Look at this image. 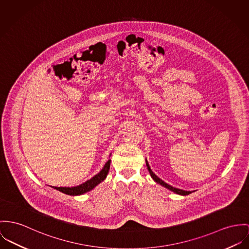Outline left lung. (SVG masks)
<instances>
[{"mask_svg": "<svg viewBox=\"0 0 249 249\" xmlns=\"http://www.w3.org/2000/svg\"><path fill=\"white\" fill-rule=\"evenodd\" d=\"M146 165H147V167H148V170H149V172H150L151 176L153 177V180H154L156 183L160 184L161 186H163V187H165V188L169 189L170 191H172V192H175V193H177V194H180V195H188V194L192 193V192H187V191H183V190H180V189H176V188H173V187H172V186H170L169 184L165 183L163 180H161V179H160L158 176H156V175L153 173V171L151 170V168H150V166H149V163H148V161H147V160H146Z\"/></svg>", "mask_w": 249, "mask_h": 249, "instance_id": "1", "label": "left lung"}]
</instances>
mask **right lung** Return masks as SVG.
I'll use <instances>...</instances> for the list:
<instances>
[{"label": "right lung", "instance_id": "right-lung-1", "mask_svg": "<svg viewBox=\"0 0 249 249\" xmlns=\"http://www.w3.org/2000/svg\"><path fill=\"white\" fill-rule=\"evenodd\" d=\"M110 163H111V160H108L100 172H98L93 178H91L90 180L86 181L85 183L79 186L72 187V188H63V187H55V188L53 187V188L68 195H80L85 192H90L106 178L110 169Z\"/></svg>", "mask_w": 249, "mask_h": 249}]
</instances>
